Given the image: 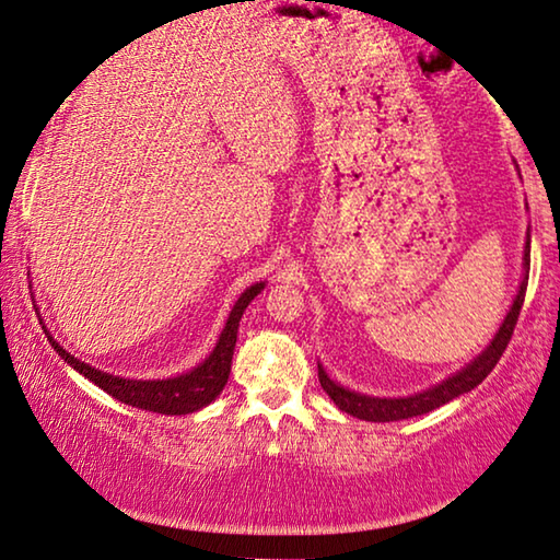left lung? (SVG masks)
Returning <instances> with one entry per match:
<instances>
[{"label": "left lung", "mask_w": 560, "mask_h": 560, "mask_svg": "<svg viewBox=\"0 0 560 560\" xmlns=\"http://www.w3.org/2000/svg\"><path fill=\"white\" fill-rule=\"evenodd\" d=\"M527 269H530V233H527V243H525V277H523V283H520L517 296H515L513 306H510L505 322H502V327L498 329V335H494V340L482 350V355H477L467 368H462L459 373L446 377L444 383H439V385H434V388L421 390V393H416V396H406V398H373V396H362V393L348 390V388H342V385H337L332 377L325 373V368L319 365L322 388H325L327 396L335 400V406L340 408V411L355 416V419H362V421H377V423L413 419V416L434 411V408L448 404V400L462 396V393H469L471 388H477V385L492 373V368L498 365V360L502 358V352H505V348H508L510 337H513L520 310H523V302H525Z\"/></svg>", "instance_id": "8db88e82"}]
</instances>
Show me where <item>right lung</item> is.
I'll use <instances>...</instances> for the list:
<instances>
[{"instance_id": "obj_1", "label": "right lung", "mask_w": 560, "mask_h": 560, "mask_svg": "<svg viewBox=\"0 0 560 560\" xmlns=\"http://www.w3.org/2000/svg\"><path fill=\"white\" fill-rule=\"evenodd\" d=\"M264 283H254L248 287L243 294L238 296V302L228 314V322L220 332V340L215 345V350L210 352L205 362H200L198 368H192L190 373H183L177 377H167V381H131V377H119V375H108L104 370H96L91 365H85L78 358L70 355L60 348L58 342L47 335V340L52 342V348L58 355L68 362L70 368L78 370V373L89 377L91 383H96L101 390H106L108 396H114L116 400H121L126 406L141 408V411H154V413H164V416H183V413H192L200 411L202 406L212 404L220 396V390L225 388L228 375H231V360H233V350H235V337H238V322L246 312V306L250 304V299L261 294Z\"/></svg>"}]
</instances>
